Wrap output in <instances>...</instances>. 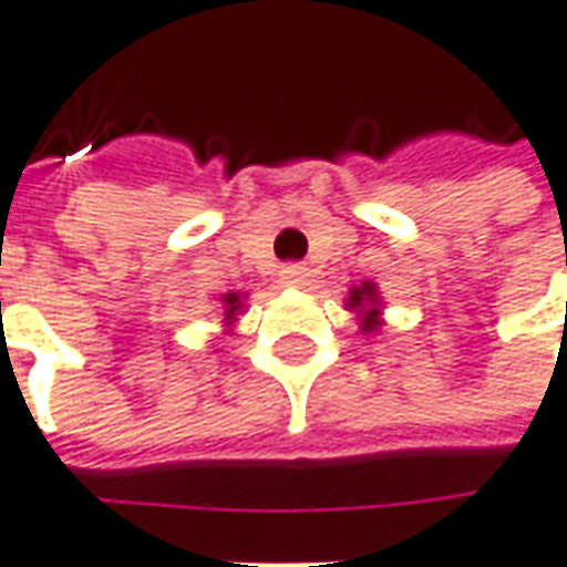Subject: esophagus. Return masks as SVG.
<instances>
[{
	"instance_id": "34e87169",
	"label": "esophagus",
	"mask_w": 567,
	"mask_h": 567,
	"mask_svg": "<svg viewBox=\"0 0 567 567\" xmlns=\"http://www.w3.org/2000/svg\"><path fill=\"white\" fill-rule=\"evenodd\" d=\"M308 277H311V271H308L302 261H290V265H284V268H280V280H284V284H290V287H306Z\"/></svg>"
}]
</instances>
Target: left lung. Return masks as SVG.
I'll return each mask as SVG.
<instances>
[{"mask_svg":"<svg viewBox=\"0 0 567 567\" xmlns=\"http://www.w3.org/2000/svg\"><path fill=\"white\" fill-rule=\"evenodd\" d=\"M373 302H377V290H373L370 284H364L361 290H351L349 306L351 311L364 315V323H361V327H364L367 333H370V330H377V323H380L377 321V315H380V311H377V308H367V306H373Z\"/></svg>","mask_w":567,"mask_h":567,"instance_id":"obj_1","label":"left lung"}]
</instances>
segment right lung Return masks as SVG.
Segmentation results:
<instances>
[{"mask_svg": "<svg viewBox=\"0 0 567 567\" xmlns=\"http://www.w3.org/2000/svg\"><path fill=\"white\" fill-rule=\"evenodd\" d=\"M237 308H240V296H237V292H228V296H225V315H228V321H231Z\"/></svg>", "mask_w": 567, "mask_h": 567, "instance_id": "obj_1", "label": "right lung"}]
</instances>
